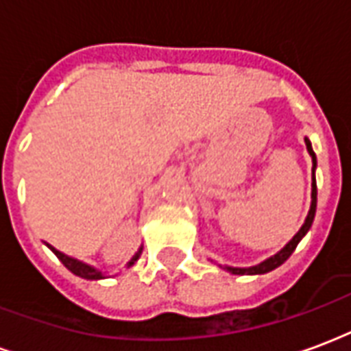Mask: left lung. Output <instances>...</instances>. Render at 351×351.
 <instances>
[{"instance_id": "obj_1", "label": "left lung", "mask_w": 351, "mask_h": 351, "mask_svg": "<svg viewBox=\"0 0 351 351\" xmlns=\"http://www.w3.org/2000/svg\"><path fill=\"white\" fill-rule=\"evenodd\" d=\"M304 143H306V150H308V154L312 156V175H314V171H316V154H314V150H312V145H310L308 138H304ZM316 203H317V188H316V176L312 178V203H310V210H308V216H306V220H304V223H302V228L297 231V235L289 241V243L282 248V250L278 252V254H274L272 258L265 259V261H261L259 265H256V267H248V269H239V267H223L226 271H229L231 274H265V272L272 271V269H276V267H280V265L284 263L291 254H293V250L297 248V244L301 243V239L306 233H308V229L312 228V221H314V216H316Z\"/></svg>"}]
</instances>
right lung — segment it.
<instances>
[{"label": "right lung", "instance_id": "add662e5", "mask_svg": "<svg viewBox=\"0 0 351 351\" xmlns=\"http://www.w3.org/2000/svg\"><path fill=\"white\" fill-rule=\"evenodd\" d=\"M50 250L56 254V258L62 261V263L69 269V271L73 272V274H77V276H80V278H86V280H99V278H105L103 276V272L97 271L95 267H92V265H86L82 263V261H79V259L75 258H69V256H65V254H62V252H58L54 246H50V244H47ZM141 252H143V248H138V252L133 256V258L128 261V267H131V265H135V261H137L138 258H141Z\"/></svg>", "mask_w": 351, "mask_h": 351}]
</instances>
